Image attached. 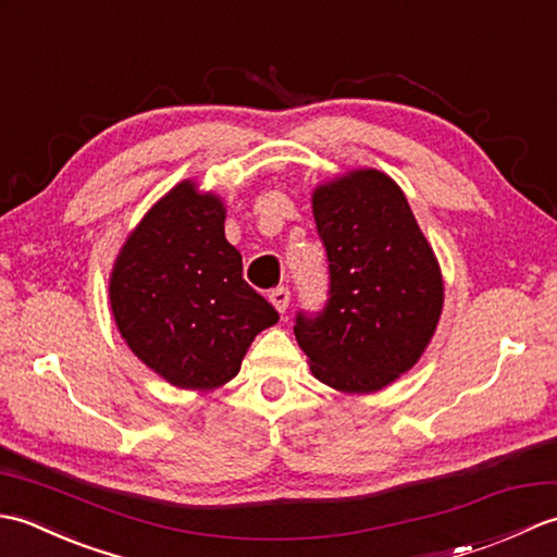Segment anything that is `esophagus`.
Here are the masks:
<instances>
[{
	"mask_svg": "<svg viewBox=\"0 0 557 557\" xmlns=\"http://www.w3.org/2000/svg\"><path fill=\"white\" fill-rule=\"evenodd\" d=\"M289 297H292V294H289L287 287H277V289L270 292V304L275 306L280 313H285L287 306H289Z\"/></svg>",
	"mask_w": 557,
	"mask_h": 557,
	"instance_id": "1",
	"label": "esophagus"
}]
</instances>
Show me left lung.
<instances>
[{
  "label": "left lung",
  "mask_w": 557,
  "mask_h": 557,
  "mask_svg": "<svg viewBox=\"0 0 557 557\" xmlns=\"http://www.w3.org/2000/svg\"><path fill=\"white\" fill-rule=\"evenodd\" d=\"M330 289L321 313H297L299 347L318 381L375 393L419 361L443 311V275L401 188L354 170L313 191Z\"/></svg>",
  "instance_id": "obj_1"
}]
</instances>
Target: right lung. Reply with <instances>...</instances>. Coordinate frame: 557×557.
<instances>
[{
  "instance_id": "obj_1",
  "label": "right lung",
  "mask_w": 557,
  "mask_h": 557,
  "mask_svg": "<svg viewBox=\"0 0 557 557\" xmlns=\"http://www.w3.org/2000/svg\"><path fill=\"white\" fill-rule=\"evenodd\" d=\"M215 194L182 182L128 234L110 304L128 349L174 387L212 389L239 373L253 337L280 321L246 285L242 253L224 239Z\"/></svg>"
}]
</instances>
